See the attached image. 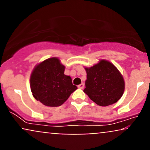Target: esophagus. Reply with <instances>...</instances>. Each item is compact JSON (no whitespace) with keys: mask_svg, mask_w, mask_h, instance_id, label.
<instances>
[{"mask_svg":"<svg viewBox=\"0 0 150 150\" xmlns=\"http://www.w3.org/2000/svg\"><path fill=\"white\" fill-rule=\"evenodd\" d=\"M84 84L83 83H81L80 85H79L78 86H77V87H78L79 89H83L84 88Z\"/></svg>","mask_w":150,"mask_h":150,"instance_id":"obj_1","label":"esophagus"}]
</instances>
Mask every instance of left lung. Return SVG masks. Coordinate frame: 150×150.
Returning <instances> with one entry per match:
<instances>
[{
	"label": "left lung",
	"instance_id": "left-lung-1",
	"mask_svg": "<svg viewBox=\"0 0 150 150\" xmlns=\"http://www.w3.org/2000/svg\"><path fill=\"white\" fill-rule=\"evenodd\" d=\"M87 73L84 92L91 100L101 106L117 102L123 96L125 81L113 63L101 59L97 64L85 68Z\"/></svg>",
	"mask_w": 150,
	"mask_h": 150
}]
</instances>
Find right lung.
I'll list each match as a JSON object with an SVG mask.
<instances>
[{"label": "right lung", "mask_w": 150, "mask_h": 150, "mask_svg": "<svg viewBox=\"0 0 150 150\" xmlns=\"http://www.w3.org/2000/svg\"><path fill=\"white\" fill-rule=\"evenodd\" d=\"M65 68L57 57L44 60L34 67L30 75V88L37 101L47 106H59L76 90L71 77L64 74Z\"/></svg>", "instance_id": "1"}]
</instances>
